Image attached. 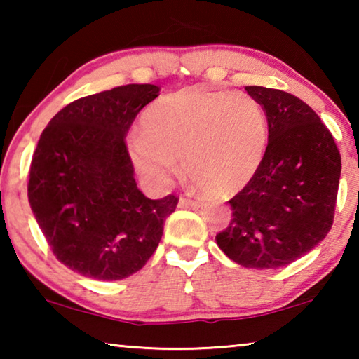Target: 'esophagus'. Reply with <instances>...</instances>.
Instances as JSON below:
<instances>
[{"mask_svg":"<svg viewBox=\"0 0 359 359\" xmlns=\"http://www.w3.org/2000/svg\"><path fill=\"white\" fill-rule=\"evenodd\" d=\"M203 205V199L201 198H185L182 196L179 199V208H184V209H198Z\"/></svg>","mask_w":359,"mask_h":359,"instance_id":"obj_1","label":"esophagus"}]
</instances>
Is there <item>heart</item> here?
I'll return each instance as SVG.
<instances>
[{
    "label": "heart",
    "instance_id": "heart-1",
    "mask_svg": "<svg viewBox=\"0 0 359 359\" xmlns=\"http://www.w3.org/2000/svg\"><path fill=\"white\" fill-rule=\"evenodd\" d=\"M130 141L131 161L156 187L171 179L177 158L196 184L233 193L257 174L267 145L263 107L244 92L187 88L163 96L142 115Z\"/></svg>",
    "mask_w": 359,
    "mask_h": 359
}]
</instances>
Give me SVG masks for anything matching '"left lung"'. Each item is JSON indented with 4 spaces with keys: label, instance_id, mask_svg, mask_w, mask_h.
Here are the masks:
<instances>
[{
    "label": "left lung",
    "instance_id": "1",
    "mask_svg": "<svg viewBox=\"0 0 359 359\" xmlns=\"http://www.w3.org/2000/svg\"><path fill=\"white\" fill-rule=\"evenodd\" d=\"M267 118V147L253 179L229 199L233 218L217 234L229 259L277 269L299 259L330 233L340 154L311 106L282 90L245 87Z\"/></svg>",
    "mask_w": 359,
    "mask_h": 359
}]
</instances>
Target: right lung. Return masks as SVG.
<instances>
[{"label": "right lung", "instance_id": "obj_1", "mask_svg": "<svg viewBox=\"0 0 359 359\" xmlns=\"http://www.w3.org/2000/svg\"><path fill=\"white\" fill-rule=\"evenodd\" d=\"M160 95L130 83L72 101L39 137L29 168L28 201L60 263L83 277L121 280L156 250L174 194L139 190L125 136Z\"/></svg>", "mask_w": 359, "mask_h": 359}]
</instances>
